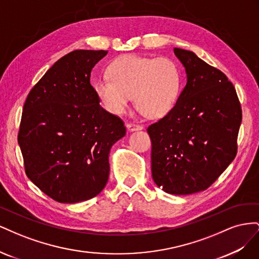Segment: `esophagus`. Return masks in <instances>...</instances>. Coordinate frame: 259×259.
<instances>
[{
	"label": "esophagus",
	"mask_w": 259,
	"mask_h": 259,
	"mask_svg": "<svg viewBox=\"0 0 259 259\" xmlns=\"http://www.w3.org/2000/svg\"><path fill=\"white\" fill-rule=\"evenodd\" d=\"M126 128L130 132H135V131H142L143 126L142 125H138V124H133V123H127L126 124Z\"/></svg>",
	"instance_id": "1"
}]
</instances>
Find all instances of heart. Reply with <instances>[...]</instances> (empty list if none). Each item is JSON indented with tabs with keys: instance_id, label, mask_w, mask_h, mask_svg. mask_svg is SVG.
<instances>
[{
	"instance_id": "1",
	"label": "heart",
	"mask_w": 259,
	"mask_h": 259,
	"mask_svg": "<svg viewBox=\"0 0 259 259\" xmlns=\"http://www.w3.org/2000/svg\"><path fill=\"white\" fill-rule=\"evenodd\" d=\"M108 77L95 83L100 104L114 115H121L135 97L139 110L149 117L168 113L179 97L182 74L167 57L124 55L108 67Z\"/></svg>"
}]
</instances>
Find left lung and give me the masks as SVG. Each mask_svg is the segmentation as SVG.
<instances>
[{
	"mask_svg": "<svg viewBox=\"0 0 259 259\" xmlns=\"http://www.w3.org/2000/svg\"><path fill=\"white\" fill-rule=\"evenodd\" d=\"M187 83L173 109L151 124V171L170 194L205 190L236 158L242 121L236 89L193 52L174 49Z\"/></svg>",
	"mask_w": 259,
	"mask_h": 259,
	"instance_id": "obj_1",
	"label": "left lung"
}]
</instances>
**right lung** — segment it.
<instances>
[{
  "label": "right lung",
  "instance_id": "right-lung-1",
  "mask_svg": "<svg viewBox=\"0 0 259 259\" xmlns=\"http://www.w3.org/2000/svg\"><path fill=\"white\" fill-rule=\"evenodd\" d=\"M108 51L76 50L57 60L23 106L18 144L26 174L60 203L96 197L105 188L112 146L125 136L119 117L99 105L93 68Z\"/></svg>",
  "mask_w": 259,
  "mask_h": 259
}]
</instances>
